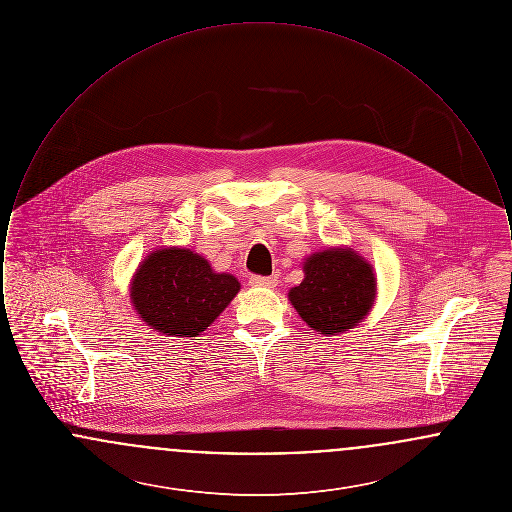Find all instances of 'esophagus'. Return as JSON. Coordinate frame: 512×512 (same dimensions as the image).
<instances>
[{"label": "esophagus", "instance_id": "34e87169", "mask_svg": "<svg viewBox=\"0 0 512 512\" xmlns=\"http://www.w3.org/2000/svg\"><path fill=\"white\" fill-rule=\"evenodd\" d=\"M249 284L257 286V288H276L278 280H276V276H251Z\"/></svg>", "mask_w": 512, "mask_h": 512}]
</instances>
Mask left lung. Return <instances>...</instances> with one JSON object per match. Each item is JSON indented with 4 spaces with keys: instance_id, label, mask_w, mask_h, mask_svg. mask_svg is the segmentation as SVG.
I'll use <instances>...</instances> for the list:
<instances>
[{
    "instance_id": "obj_1",
    "label": "left lung",
    "mask_w": 512,
    "mask_h": 512,
    "mask_svg": "<svg viewBox=\"0 0 512 512\" xmlns=\"http://www.w3.org/2000/svg\"><path fill=\"white\" fill-rule=\"evenodd\" d=\"M303 272V282L288 297L299 317L320 334H343L372 309L376 276L372 265L353 249L317 251L305 259Z\"/></svg>"
}]
</instances>
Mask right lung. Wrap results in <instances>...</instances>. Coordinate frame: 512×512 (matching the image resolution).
<instances>
[{"instance_id": "add662e5", "label": "right lung", "mask_w": 512, "mask_h": 512, "mask_svg": "<svg viewBox=\"0 0 512 512\" xmlns=\"http://www.w3.org/2000/svg\"><path fill=\"white\" fill-rule=\"evenodd\" d=\"M240 292V282L215 272L207 259L184 247L149 253L130 282L136 313L153 330L195 338L215 322Z\"/></svg>"}]
</instances>
